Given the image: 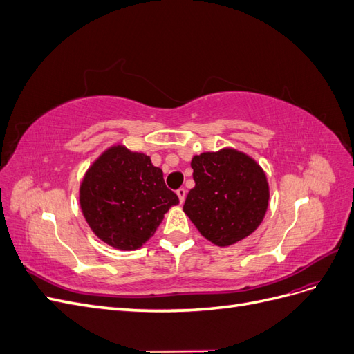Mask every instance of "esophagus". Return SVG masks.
Here are the masks:
<instances>
[{
    "instance_id": "34e87169",
    "label": "esophagus",
    "mask_w": 354,
    "mask_h": 354,
    "mask_svg": "<svg viewBox=\"0 0 354 354\" xmlns=\"http://www.w3.org/2000/svg\"><path fill=\"white\" fill-rule=\"evenodd\" d=\"M177 196H178L180 202L183 203V202H185V199H186V189H185V187H180V189L177 190Z\"/></svg>"
}]
</instances>
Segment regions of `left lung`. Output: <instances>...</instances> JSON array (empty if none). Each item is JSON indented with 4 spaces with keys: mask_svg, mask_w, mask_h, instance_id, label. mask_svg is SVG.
Masks as SVG:
<instances>
[{
    "mask_svg": "<svg viewBox=\"0 0 354 354\" xmlns=\"http://www.w3.org/2000/svg\"><path fill=\"white\" fill-rule=\"evenodd\" d=\"M195 187L183 211L203 238L217 246L245 239L260 226L269 207V183L263 168L243 152L224 147L195 155Z\"/></svg>",
    "mask_w": 354,
    "mask_h": 354,
    "instance_id": "1",
    "label": "left lung"
}]
</instances>
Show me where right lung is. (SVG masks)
Segmentation results:
<instances>
[{"label":"right lung","instance_id":"right-lung-1","mask_svg":"<svg viewBox=\"0 0 354 354\" xmlns=\"http://www.w3.org/2000/svg\"><path fill=\"white\" fill-rule=\"evenodd\" d=\"M178 203L151 156L111 146L94 160L80 186L82 216L95 236L133 251L151 239L164 214Z\"/></svg>","mask_w":354,"mask_h":354}]
</instances>
